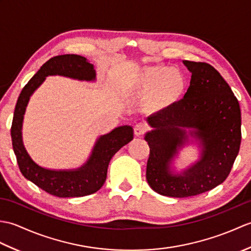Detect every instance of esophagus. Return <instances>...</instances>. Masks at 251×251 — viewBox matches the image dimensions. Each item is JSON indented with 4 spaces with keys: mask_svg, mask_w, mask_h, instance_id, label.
Listing matches in <instances>:
<instances>
[{
    "mask_svg": "<svg viewBox=\"0 0 251 251\" xmlns=\"http://www.w3.org/2000/svg\"><path fill=\"white\" fill-rule=\"evenodd\" d=\"M147 130H148V126L145 124V123H138V124L134 127L135 136H137V137L145 135Z\"/></svg>",
    "mask_w": 251,
    "mask_h": 251,
    "instance_id": "34e87169",
    "label": "esophagus"
}]
</instances>
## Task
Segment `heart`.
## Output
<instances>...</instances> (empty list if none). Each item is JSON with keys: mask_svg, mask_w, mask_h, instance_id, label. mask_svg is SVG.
Segmentation results:
<instances>
[{"mask_svg": "<svg viewBox=\"0 0 251 251\" xmlns=\"http://www.w3.org/2000/svg\"><path fill=\"white\" fill-rule=\"evenodd\" d=\"M129 86L136 93L148 92L147 105L154 111H163L181 98L185 79L177 69L165 66L143 67L131 76Z\"/></svg>", "mask_w": 251, "mask_h": 251, "instance_id": "heart-1", "label": "heart"}]
</instances>
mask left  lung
Returning <instances> with one entry per match:
<instances>
[{"instance_id":"1","label":"left lung","mask_w":251,"mask_h":251,"mask_svg":"<svg viewBox=\"0 0 251 251\" xmlns=\"http://www.w3.org/2000/svg\"><path fill=\"white\" fill-rule=\"evenodd\" d=\"M183 63L192 73L183 99L149 116L153 130L145 137L150 148L148 183L156 193L170 197L199 195L222 183L231 172L242 140L239 103L225 78L209 63ZM185 128L200 141L201 159L182 174L173 175L169 166L187 142Z\"/></svg>"}]
</instances>
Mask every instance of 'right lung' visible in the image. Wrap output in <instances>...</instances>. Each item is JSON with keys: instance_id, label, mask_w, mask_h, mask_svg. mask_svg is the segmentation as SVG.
<instances>
[{"instance_id": "add662e5", "label": "right lung", "mask_w": 251, "mask_h": 251, "mask_svg": "<svg viewBox=\"0 0 251 251\" xmlns=\"http://www.w3.org/2000/svg\"><path fill=\"white\" fill-rule=\"evenodd\" d=\"M49 75H62L79 81H94V66L79 55H60L46 61L21 90L15 106L10 136L14 153L25 179L47 193L58 197H79L93 194L103 185L112 156L134 138L132 127H116L96 142L88 161L73 170H50L39 166L26 153L21 137L24 114L30 96Z\"/></svg>"}]
</instances>
